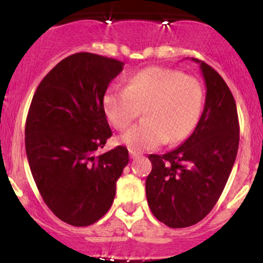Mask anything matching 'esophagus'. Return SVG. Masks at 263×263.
<instances>
[{
  "label": "esophagus",
  "instance_id": "34e87169",
  "mask_svg": "<svg viewBox=\"0 0 263 263\" xmlns=\"http://www.w3.org/2000/svg\"><path fill=\"white\" fill-rule=\"evenodd\" d=\"M129 158H131V159L139 158V154L135 153V151H132V150H129Z\"/></svg>",
  "mask_w": 263,
  "mask_h": 263
}]
</instances>
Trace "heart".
I'll use <instances>...</instances> for the list:
<instances>
[{
    "label": "heart",
    "instance_id": "heart-1",
    "mask_svg": "<svg viewBox=\"0 0 263 263\" xmlns=\"http://www.w3.org/2000/svg\"><path fill=\"white\" fill-rule=\"evenodd\" d=\"M102 104L108 122L119 131L144 109V121L121 137L122 144L140 153L178 144L192 134L202 113L203 87L193 76L153 66L129 76L124 89H107Z\"/></svg>",
    "mask_w": 263,
    "mask_h": 263
}]
</instances>
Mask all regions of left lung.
Returning <instances> with one entry per match:
<instances>
[{"label":"left lung","instance_id":"1","mask_svg":"<svg viewBox=\"0 0 263 263\" xmlns=\"http://www.w3.org/2000/svg\"><path fill=\"white\" fill-rule=\"evenodd\" d=\"M200 63L206 99L195 131L163 155L151 154L146 178L148 208L171 228H187L203 219L219 200L230 176L239 145L235 100L221 76Z\"/></svg>","mask_w":263,"mask_h":263}]
</instances>
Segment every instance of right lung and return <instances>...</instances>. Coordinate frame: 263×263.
<instances>
[{
	"mask_svg": "<svg viewBox=\"0 0 263 263\" xmlns=\"http://www.w3.org/2000/svg\"><path fill=\"white\" fill-rule=\"evenodd\" d=\"M123 66L87 52L68 55L42 80L29 108L25 148L33 178L50 211L73 227L108 213L128 164L124 146L95 156L112 136L103 95Z\"/></svg>",
	"mask_w": 263,
	"mask_h": 263,
	"instance_id": "right-lung-1",
	"label": "right lung"
}]
</instances>
